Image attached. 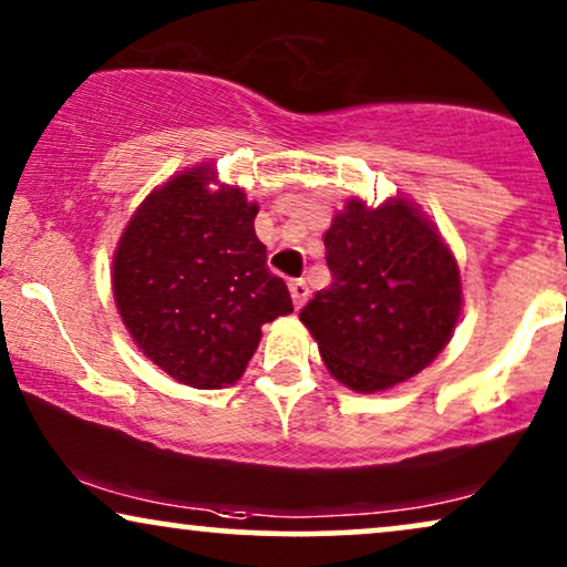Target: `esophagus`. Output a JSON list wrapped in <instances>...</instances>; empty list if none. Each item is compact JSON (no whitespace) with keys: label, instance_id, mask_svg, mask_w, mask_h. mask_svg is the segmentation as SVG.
<instances>
[{"label":"esophagus","instance_id":"34e87169","mask_svg":"<svg viewBox=\"0 0 567 567\" xmlns=\"http://www.w3.org/2000/svg\"><path fill=\"white\" fill-rule=\"evenodd\" d=\"M289 291H291L293 307L301 309V305H305L307 297H309V289H307V281H305V278H297V281H291V284H289Z\"/></svg>","mask_w":567,"mask_h":567}]
</instances>
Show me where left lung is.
<instances>
[{
    "label": "left lung",
    "mask_w": 567,
    "mask_h": 567,
    "mask_svg": "<svg viewBox=\"0 0 567 567\" xmlns=\"http://www.w3.org/2000/svg\"><path fill=\"white\" fill-rule=\"evenodd\" d=\"M332 281L299 320L330 374L355 392L415 377L449 343L462 309L460 268L408 200H348L324 231Z\"/></svg>",
    "instance_id": "left-lung-1"
}]
</instances>
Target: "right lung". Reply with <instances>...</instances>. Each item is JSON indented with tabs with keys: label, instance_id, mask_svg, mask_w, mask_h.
<instances>
[{
	"label": "right lung",
	"instance_id": "add662e5",
	"mask_svg": "<svg viewBox=\"0 0 567 567\" xmlns=\"http://www.w3.org/2000/svg\"><path fill=\"white\" fill-rule=\"evenodd\" d=\"M214 177L200 165L152 190L113 258L115 305L131 338L196 390L237 382L262 324L293 312L255 235L258 204L239 188L208 190Z\"/></svg>",
	"mask_w": 567,
	"mask_h": 567
}]
</instances>
